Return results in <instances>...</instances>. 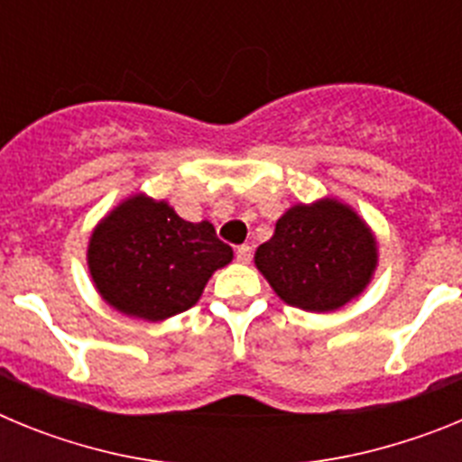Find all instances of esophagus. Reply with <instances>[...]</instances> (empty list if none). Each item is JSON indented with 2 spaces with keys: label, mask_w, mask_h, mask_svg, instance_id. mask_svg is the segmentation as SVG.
Listing matches in <instances>:
<instances>
[{
  "label": "esophagus",
  "mask_w": 462,
  "mask_h": 462,
  "mask_svg": "<svg viewBox=\"0 0 462 462\" xmlns=\"http://www.w3.org/2000/svg\"><path fill=\"white\" fill-rule=\"evenodd\" d=\"M236 259H238L240 263H250V259H252L250 245H240L238 250H236Z\"/></svg>",
  "instance_id": "esophagus-1"
}]
</instances>
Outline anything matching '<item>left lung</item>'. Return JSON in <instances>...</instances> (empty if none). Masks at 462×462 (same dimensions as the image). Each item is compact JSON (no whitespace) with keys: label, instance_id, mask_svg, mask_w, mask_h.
Listing matches in <instances>:
<instances>
[{"label":"left lung","instance_id":"left-lung-1","mask_svg":"<svg viewBox=\"0 0 462 462\" xmlns=\"http://www.w3.org/2000/svg\"><path fill=\"white\" fill-rule=\"evenodd\" d=\"M377 261L373 228L352 206L330 196L289 208L254 254L273 291L308 312H333L361 296Z\"/></svg>","mask_w":462,"mask_h":462}]
</instances>
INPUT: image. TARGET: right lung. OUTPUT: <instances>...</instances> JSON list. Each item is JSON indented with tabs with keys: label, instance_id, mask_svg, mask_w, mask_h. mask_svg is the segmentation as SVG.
<instances>
[{
	"label": "right lung",
	"instance_id": "add662e5",
	"mask_svg": "<svg viewBox=\"0 0 462 462\" xmlns=\"http://www.w3.org/2000/svg\"><path fill=\"white\" fill-rule=\"evenodd\" d=\"M234 250L210 222H187L166 201L134 194L94 226L88 268L94 287L117 312L164 321L201 298L212 273Z\"/></svg>",
	"mask_w": 462,
	"mask_h": 462
}]
</instances>
